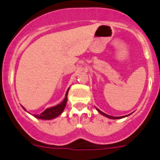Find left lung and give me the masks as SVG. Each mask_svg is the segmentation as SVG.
<instances>
[{
    "label": "left lung",
    "instance_id": "obj_1",
    "mask_svg": "<svg viewBox=\"0 0 160 160\" xmlns=\"http://www.w3.org/2000/svg\"><path fill=\"white\" fill-rule=\"evenodd\" d=\"M96 110H98V111L99 112V113H100L101 114H102V115L105 116V117L109 118H111V119H119V118H125V117H126V116H127V115H125V116H121V117H113V116H110V115H108V114H105V113H103V112H102V111H101L100 110H98V109H97V108H96Z\"/></svg>",
    "mask_w": 160,
    "mask_h": 160
}]
</instances>
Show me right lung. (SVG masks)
Here are the masks:
<instances>
[{
  "label": "right lung",
  "mask_w": 160,
  "mask_h": 160,
  "mask_svg": "<svg viewBox=\"0 0 160 160\" xmlns=\"http://www.w3.org/2000/svg\"><path fill=\"white\" fill-rule=\"evenodd\" d=\"M68 90H69V88L67 90L65 98H64V100L62 101L61 103L58 104V105L57 106H54V107H50V108L46 109V110H45L42 113H41L40 114H35L34 116H35V118H37L42 119V120H50V119L55 118H57L58 116H59L60 114H62V112H63L64 109H65V105H66L67 98H67V95H68Z\"/></svg>",
  "instance_id": "right-lung-1"
}]
</instances>
